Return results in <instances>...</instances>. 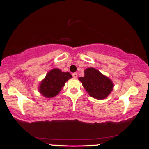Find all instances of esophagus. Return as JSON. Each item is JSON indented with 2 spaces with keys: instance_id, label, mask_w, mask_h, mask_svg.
<instances>
[{
  "instance_id": "34e87169",
  "label": "esophagus",
  "mask_w": 149,
  "mask_h": 149,
  "mask_svg": "<svg viewBox=\"0 0 149 149\" xmlns=\"http://www.w3.org/2000/svg\"><path fill=\"white\" fill-rule=\"evenodd\" d=\"M72 76H73V78H77V76H78V74H77V73H73V74H72Z\"/></svg>"
}]
</instances>
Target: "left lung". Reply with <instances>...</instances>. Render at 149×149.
Masks as SVG:
<instances>
[{"label": "left lung", "mask_w": 149, "mask_h": 149, "mask_svg": "<svg viewBox=\"0 0 149 149\" xmlns=\"http://www.w3.org/2000/svg\"><path fill=\"white\" fill-rule=\"evenodd\" d=\"M84 73L85 76L79 77L78 80L90 97L97 100H104L113 91L114 84L112 80L99 70L89 67Z\"/></svg>", "instance_id": "8db88e82"}]
</instances>
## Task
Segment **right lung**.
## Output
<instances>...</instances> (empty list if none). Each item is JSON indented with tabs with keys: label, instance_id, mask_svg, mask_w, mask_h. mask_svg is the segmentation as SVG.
Here are the masks:
<instances>
[{
	"label": "right lung",
	"instance_id": "right-lung-1",
	"mask_svg": "<svg viewBox=\"0 0 149 149\" xmlns=\"http://www.w3.org/2000/svg\"><path fill=\"white\" fill-rule=\"evenodd\" d=\"M71 78V74L67 71L63 72L59 69H52L40 83L38 91L46 98H52L57 96L62 90L66 82Z\"/></svg>",
	"mask_w": 149,
	"mask_h": 149
}]
</instances>
